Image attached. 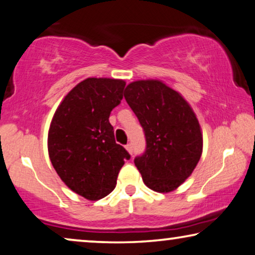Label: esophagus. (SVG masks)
Returning <instances> with one entry per match:
<instances>
[{
    "label": "esophagus",
    "instance_id": "34e87169",
    "mask_svg": "<svg viewBox=\"0 0 255 255\" xmlns=\"http://www.w3.org/2000/svg\"><path fill=\"white\" fill-rule=\"evenodd\" d=\"M125 148L128 149V152L130 153V154H132V153H133V146H132V144H128L127 146H125Z\"/></svg>",
    "mask_w": 255,
    "mask_h": 255
}]
</instances>
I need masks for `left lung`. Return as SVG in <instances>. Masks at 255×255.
Returning a JSON list of instances; mask_svg holds the SVG:
<instances>
[{"instance_id":"left-lung-1","label":"left lung","mask_w":255,"mask_h":255,"mask_svg":"<svg viewBox=\"0 0 255 255\" xmlns=\"http://www.w3.org/2000/svg\"><path fill=\"white\" fill-rule=\"evenodd\" d=\"M124 97L144 130L146 147L134 165L148 188L176 189L190 176L202 154L201 128L189 104L158 80L130 83Z\"/></svg>"}]
</instances>
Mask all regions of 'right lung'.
Here are the masks:
<instances>
[{
	"label": "right lung",
	"instance_id": "1",
	"mask_svg": "<svg viewBox=\"0 0 255 255\" xmlns=\"http://www.w3.org/2000/svg\"><path fill=\"white\" fill-rule=\"evenodd\" d=\"M123 80L89 78L74 87L55 111L48 154L66 186L87 200L106 197L131 155L115 140L110 113L123 99Z\"/></svg>",
	"mask_w": 255,
	"mask_h": 255
}]
</instances>
